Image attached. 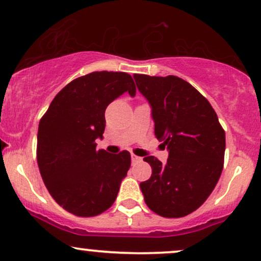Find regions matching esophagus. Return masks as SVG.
Wrapping results in <instances>:
<instances>
[{
  "instance_id": "obj_1",
  "label": "esophagus",
  "mask_w": 261,
  "mask_h": 261,
  "mask_svg": "<svg viewBox=\"0 0 261 261\" xmlns=\"http://www.w3.org/2000/svg\"><path fill=\"white\" fill-rule=\"evenodd\" d=\"M130 158H132V162H133V164H136V162H140V161L143 160V159L140 158V156H137V155H134V154H132Z\"/></svg>"
}]
</instances>
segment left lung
Here are the masks:
<instances>
[{
    "label": "left lung",
    "mask_w": 261,
    "mask_h": 261,
    "mask_svg": "<svg viewBox=\"0 0 261 261\" xmlns=\"http://www.w3.org/2000/svg\"><path fill=\"white\" fill-rule=\"evenodd\" d=\"M138 90L148 100L155 137L167 145L165 165L154 156L144 161L151 177L140 183L150 210L164 217H183L209 198L219 182L226 137L210 102L176 75L134 74Z\"/></svg>",
    "instance_id": "1"
}]
</instances>
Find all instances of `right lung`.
I'll list each match as a JSON object with an SVG mask.
<instances>
[{
  "label": "right lung",
  "instance_id": "obj_1",
  "mask_svg": "<svg viewBox=\"0 0 261 261\" xmlns=\"http://www.w3.org/2000/svg\"><path fill=\"white\" fill-rule=\"evenodd\" d=\"M124 93H137L128 73H89L67 84L40 121V173L51 197L70 214L96 216L117 198L130 154L96 150L95 140L103 138L106 107Z\"/></svg>",
  "mask_w": 261,
  "mask_h": 261
}]
</instances>
